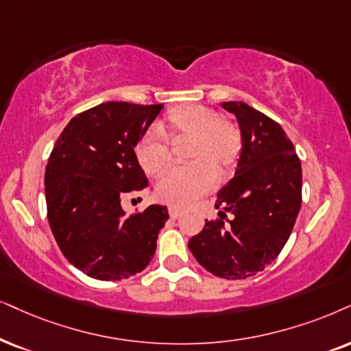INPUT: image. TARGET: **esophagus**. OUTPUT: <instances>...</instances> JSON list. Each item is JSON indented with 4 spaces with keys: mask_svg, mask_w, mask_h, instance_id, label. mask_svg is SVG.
I'll return each instance as SVG.
<instances>
[{
    "mask_svg": "<svg viewBox=\"0 0 351 351\" xmlns=\"http://www.w3.org/2000/svg\"><path fill=\"white\" fill-rule=\"evenodd\" d=\"M168 214H170V219H178V217L183 214V210H181V208H178V207H170L168 208Z\"/></svg>",
    "mask_w": 351,
    "mask_h": 351,
    "instance_id": "esophagus-1",
    "label": "esophagus"
}]
</instances>
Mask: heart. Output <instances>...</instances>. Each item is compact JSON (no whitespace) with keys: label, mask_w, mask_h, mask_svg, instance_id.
Instances as JSON below:
<instances>
[{"label":"heart","mask_w":351,"mask_h":351,"mask_svg":"<svg viewBox=\"0 0 351 351\" xmlns=\"http://www.w3.org/2000/svg\"><path fill=\"white\" fill-rule=\"evenodd\" d=\"M170 139L189 136L188 158L193 163L171 168L157 184V196L171 206H188L215 184L217 176H227L241 154V132L221 114L204 105H181L167 113L160 126ZM158 131H147L136 147L139 165L157 176L170 163V147Z\"/></svg>","instance_id":"heart-1"}]
</instances>
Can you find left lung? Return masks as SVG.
<instances>
[{
	"label": "left lung",
	"instance_id": "1",
	"mask_svg": "<svg viewBox=\"0 0 351 351\" xmlns=\"http://www.w3.org/2000/svg\"><path fill=\"white\" fill-rule=\"evenodd\" d=\"M241 131L234 176L217 194L215 207L234 215L206 221L188 246L204 269L241 280L280 254L301 207V162L282 126L243 101H221Z\"/></svg>",
	"mask_w": 351,
	"mask_h": 351
}]
</instances>
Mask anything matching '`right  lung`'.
<instances>
[{"label": "right lung", "mask_w": 351, "mask_h": 351, "mask_svg": "<svg viewBox=\"0 0 351 351\" xmlns=\"http://www.w3.org/2000/svg\"><path fill=\"white\" fill-rule=\"evenodd\" d=\"M162 105L106 101L68 123L45 170L53 237L66 259L97 280L143 272L168 220L165 206L126 215L121 199L147 186L136 145Z\"/></svg>", "instance_id": "obj_1"}]
</instances>
